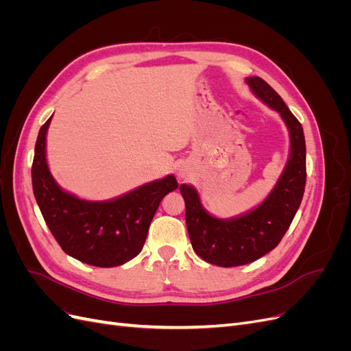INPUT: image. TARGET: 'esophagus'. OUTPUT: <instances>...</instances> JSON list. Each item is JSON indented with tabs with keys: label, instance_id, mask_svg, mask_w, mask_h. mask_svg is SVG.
I'll return each mask as SVG.
<instances>
[{
	"label": "esophagus",
	"instance_id": "obj_1",
	"mask_svg": "<svg viewBox=\"0 0 351 351\" xmlns=\"http://www.w3.org/2000/svg\"><path fill=\"white\" fill-rule=\"evenodd\" d=\"M180 176H182V177H184V174H180Z\"/></svg>",
	"mask_w": 351,
	"mask_h": 351
}]
</instances>
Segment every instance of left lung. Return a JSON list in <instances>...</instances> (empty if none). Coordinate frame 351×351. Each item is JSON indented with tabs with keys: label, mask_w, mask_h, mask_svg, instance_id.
Returning a JSON list of instances; mask_svg holds the SVG:
<instances>
[{
	"label": "left lung",
	"mask_w": 351,
	"mask_h": 351,
	"mask_svg": "<svg viewBox=\"0 0 351 351\" xmlns=\"http://www.w3.org/2000/svg\"><path fill=\"white\" fill-rule=\"evenodd\" d=\"M246 82L256 97L281 114L290 130L291 154L277 186L256 209L230 221L210 217L200 206L196 190L180 186L193 250L204 261L224 268L250 263L278 246L302 204L306 186V143L300 121L263 79L249 77Z\"/></svg>",
	"instance_id": "obj_1"
}]
</instances>
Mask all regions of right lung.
I'll return each instance as SVG.
<instances>
[{
    "instance_id": "right-lung-1",
    "label": "right lung",
    "mask_w": 351,
    "mask_h": 351,
    "mask_svg": "<svg viewBox=\"0 0 351 351\" xmlns=\"http://www.w3.org/2000/svg\"><path fill=\"white\" fill-rule=\"evenodd\" d=\"M51 119L40 127L32 164V186L49 231L70 256L99 268L119 267L143 249L151 221L165 195L178 187L174 176L145 184L110 202H88L61 190L45 158Z\"/></svg>"
}]
</instances>
